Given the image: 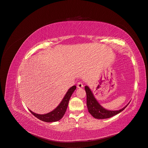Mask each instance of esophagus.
Returning a JSON list of instances; mask_svg holds the SVG:
<instances>
[{
    "label": "esophagus",
    "mask_w": 148,
    "mask_h": 148,
    "mask_svg": "<svg viewBox=\"0 0 148 148\" xmlns=\"http://www.w3.org/2000/svg\"><path fill=\"white\" fill-rule=\"evenodd\" d=\"M77 86L78 88H82L83 87V84L82 82H78V83H77Z\"/></svg>",
    "instance_id": "obj_1"
}]
</instances>
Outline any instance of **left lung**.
<instances>
[{
  "instance_id": "1",
  "label": "left lung",
  "mask_w": 148,
  "mask_h": 148,
  "mask_svg": "<svg viewBox=\"0 0 148 148\" xmlns=\"http://www.w3.org/2000/svg\"><path fill=\"white\" fill-rule=\"evenodd\" d=\"M85 90L86 92V97H87V103L86 105L88 108V111L90 113V114L93 117L96 119H107L112 117V116L117 114L123 111L128 104L124 107L123 108L119 110L116 111H111V110H107L105 108H104L101 106L95 98L94 95H93L92 92L88 88V86H86L84 87Z\"/></svg>"
}]
</instances>
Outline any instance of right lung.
I'll list each match as a JSON object with an SVG mask.
<instances>
[{
  "label": "right lung",
  "mask_w": 148,
  "mask_h": 148,
  "mask_svg": "<svg viewBox=\"0 0 148 148\" xmlns=\"http://www.w3.org/2000/svg\"><path fill=\"white\" fill-rule=\"evenodd\" d=\"M76 86H73L71 88H69L68 92H66V95H65L64 98L62 99L60 104L52 112L44 114H36L31 110H29L31 113L34 115L36 118L39 119L41 121L46 122H56L61 119L63 118L64 115L65 114L66 108L68 105V103L70 98L71 97V95L74 91L75 90Z\"/></svg>",
  "instance_id": "add662e5"
}]
</instances>
